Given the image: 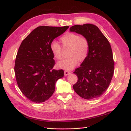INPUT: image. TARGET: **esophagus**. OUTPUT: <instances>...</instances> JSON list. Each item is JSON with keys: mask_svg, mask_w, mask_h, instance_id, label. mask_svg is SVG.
I'll use <instances>...</instances> for the list:
<instances>
[{"mask_svg": "<svg viewBox=\"0 0 131 131\" xmlns=\"http://www.w3.org/2000/svg\"><path fill=\"white\" fill-rule=\"evenodd\" d=\"M70 74H71L70 72H69V71H68L65 70V71H64V75H65V76H67V75H68Z\"/></svg>", "mask_w": 131, "mask_h": 131, "instance_id": "1", "label": "esophagus"}]
</instances>
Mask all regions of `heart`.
<instances>
[{
  "instance_id": "obj_1",
  "label": "heart",
  "mask_w": 131,
  "mask_h": 131,
  "mask_svg": "<svg viewBox=\"0 0 131 131\" xmlns=\"http://www.w3.org/2000/svg\"><path fill=\"white\" fill-rule=\"evenodd\" d=\"M64 48H69L68 58L60 61L57 65L59 68L67 70L73 69L78 63L83 62L87 58L90 47L87 40L75 33H67L60 39ZM52 53L56 60L62 57V49L56 41H53L50 45Z\"/></svg>"
}]
</instances>
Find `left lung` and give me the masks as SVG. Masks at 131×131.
Instances as JSON below:
<instances>
[{
	"instance_id": "left-lung-1",
	"label": "left lung",
	"mask_w": 131,
	"mask_h": 131,
	"mask_svg": "<svg viewBox=\"0 0 131 131\" xmlns=\"http://www.w3.org/2000/svg\"><path fill=\"white\" fill-rule=\"evenodd\" d=\"M70 31L82 35L90 47L86 60L74 72L78 77L74 90L83 99L97 98L106 91L114 74V62L110 44L93 24L76 25L70 27Z\"/></svg>"
}]
</instances>
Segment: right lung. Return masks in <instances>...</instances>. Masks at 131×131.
Wrapping results in <instances>:
<instances>
[{
	"label": "right lung",
	"instance_id": "1",
	"mask_svg": "<svg viewBox=\"0 0 131 131\" xmlns=\"http://www.w3.org/2000/svg\"><path fill=\"white\" fill-rule=\"evenodd\" d=\"M68 28L39 26L22 41L16 56L15 73L19 90L30 101L40 103L48 100L54 92L57 80L63 77L62 69H53L55 62L50 45Z\"/></svg>",
	"mask_w": 131,
	"mask_h": 131
}]
</instances>
